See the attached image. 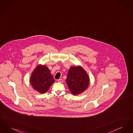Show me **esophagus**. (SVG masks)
<instances>
[{
  "mask_svg": "<svg viewBox=\"0 0 133 133\" xmlns=\"http://www.w3.org/2000/svg\"><path fill=\"white\" fill-rule=\"evenodd\" d=\"M57 81H58V82L62 83L63 82V79H59V80H57Z\"/></svg>",
  "mask_w": 133,
  "mask_h": 133,
  "instance_id": "obj_1",
  "label": "esophagus"
}]
</instances>
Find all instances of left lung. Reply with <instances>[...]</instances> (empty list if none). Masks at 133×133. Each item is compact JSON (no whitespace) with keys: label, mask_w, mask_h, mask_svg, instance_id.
<instances>
[{"label":"left lung","mask_w":133,"mask_h":133,"mask_svg":"<svg viewBox=\"0 0 133 133\" xmlns=\"http://www.w3.org/2000/svg\"><path fill=\"white\" fill-rule=\"evenodd\" d=\"M66 82L73 95H78L88 87L90 79L86 71L81 66L70 67Z\"/></svg>","instance_id":"8db88e82"}]
</instances>
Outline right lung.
I'll list each match as a JSON object with an SVG mask.
<instances>
[{
	"mask_svg": "<svg viewBox=\"0 0 133 133\" xmlns=\"http://www.w3.org/2000/svg\"><path fill=\"white\" fill-rule=\"evenodd\" d=\"M55 82L50 70L44 65H37L32 72L30 83L32 88L40 94L45 93Z\"/></svg>",
	"mask_w": 133,
	"mask_h": 133,
	"instance_id": "add662e5",
	"label": "right lung"
}]
</instances>
